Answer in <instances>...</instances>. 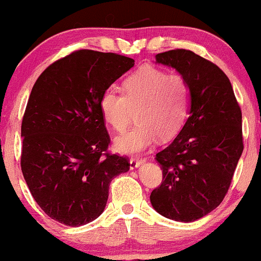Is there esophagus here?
<instances>
[{
    "label": "esophagus",
    "instance_id": "1",
    "mask_svg": "<svg viewBox=\"0 0 261 261\" xmlns=\"http://www.w3.org/2000/svg\"><path fill=\"white\" fill-rule=\"evenodd\" d=\"M145 163V161L143 160H136V158H131L130 160V169H136L139 168V167H141V164Z\"/></svg>",
    "mask_w": 261,
    "mask_h": 261
}]
</instances>
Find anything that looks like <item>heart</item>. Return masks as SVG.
I'll list each match as a JSON object with an SVG mask.
<instances>
[{
  "label": "heart",
  "mask_w": 261,
  "mask_h": 261,
  "mask_svg": "<svg viewBox=\"0 0 261 261\" xmlns=\"http://www.w3.org/2000/svg\"><path fill=\"white\" fill-rule=\"evenodd\" d=\"M191 104V89L180 74H167L153 67H142L125 79L122 95L113 89L101 94L99 109L104 121L121 133L133 119L136 124L116 137L119 153L137 154L160 136L170 139L184 126Z\"/></svg>",
  "instance_id": "b5f03b06"
}]
</instances>
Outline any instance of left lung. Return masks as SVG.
Instances as JSON below:
<instances>
[{
	"instance_id": "8db88e82",
	"label": "left lung",
	"mask_w": 261,
	"mask_h": 261,
	"mask_svg": "<svg viewBox=\"0 0 261 261\" xmlns=\"http://www.w3.org/2000/svg\"><path fill=\"white\" fill-rule=\"evenodd\" d=\"M191 89L189 116L168 147L155 154L163 181L149 200L162 216L194 222L222 202L243 152L242 112L228 77L190 50L155 55Z\"/></svg>"
}]
</instances>
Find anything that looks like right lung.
Wrapping results in <instances>:
<instances>
[{
  "label": "right lung",
  "instance_id": "1",
  "mask_svg": "<svg viewBox=\"0 0 261 261\" xmlns=\"http://www.w3.org/2000/svg\"><path fill=\"white\" fill-rule=\"evenodd\" d=\"M134 59L79 50L50 65L33 87L22 121L20 167L41 210L66 226L103 214L110 181L126 158L104 153L110 142L99 109L104 92Z\"/></svg>",
  "mask_w": 261,
  "mask_h": 261
}]
</instances>
